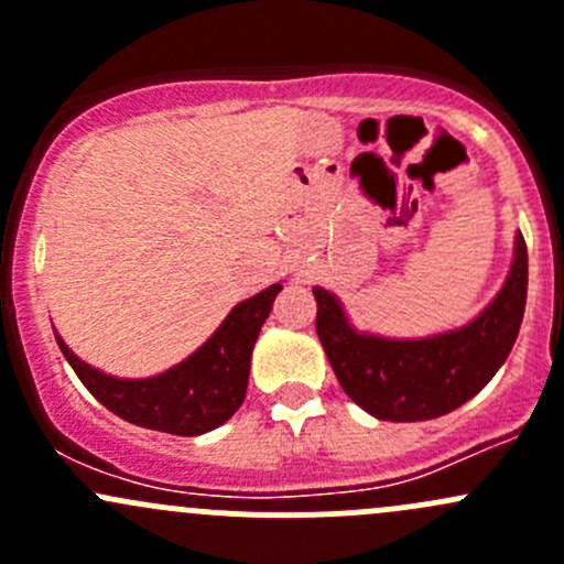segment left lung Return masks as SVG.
I'll use <instances>...</instances> for the list:
<instances>
[{
	"label": "left lung",
	"instance_id": "8db88e82",
	"mask_svg": "<svg viewBox=\"0 0 564 564\" xmlns=\"http://www.w3.org/2000/svg\"><path fill=\"white\" fill-rule=\"evenodd\" d=\"M316 333L346 395L392 423H417L453 412L499 371L519 338L527 305V242L516 235V256L502 292L466 327L417 340L357 333L338 297L316 286Z\"/></svg>",
	"mask_w": 564,
	"mask_h": 564
}]
</instances>
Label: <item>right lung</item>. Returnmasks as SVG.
Here are the masks:
<instances>
[{"instance_id": "right-lung-1", "label": "right lung", "mask_w": 564, "mask_h": 564, "mask_svg": "<svg viewBox=\"0 0 564 564\" xmlns=\"http://www.w3.org/2000/svg\"><path fill=\"white\" fill-rule=\"evenodd\" d=\"M281 283L242 300L213 338L187 360L150 379H117L78 360L56 335L62 355L82 384L128 423L176 436H198L224 425L246 401L250 351L272 311Z\"/></svg>"}]
</instances>
